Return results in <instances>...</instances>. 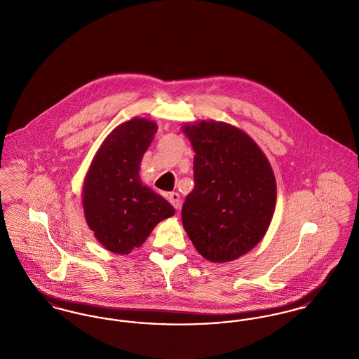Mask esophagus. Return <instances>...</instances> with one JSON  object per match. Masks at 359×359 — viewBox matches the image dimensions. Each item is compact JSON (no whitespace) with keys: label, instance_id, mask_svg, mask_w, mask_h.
I'll use <instances>...</instances> for the list:
<instances>
[{"label":"esophagus","instance_id":"obj_1","mask_svg":"<svg viewBox=\"0 0 359 359\" xmlns=\"http://www.w3.org/2000/svg\"><path fill=\"white\" fill-rule=\"evenodd\" d=\"M168 199H170V202H171V205L176 208V210H179L180 208V195L177 194V192H171L170 194V196H168Z\"/></svg>","mask_w":359,"mask_h":359}]
</instances>
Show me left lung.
Instances as JSON below:
<instances>
[{
	"mask_svg": "<svg viewBox=\"0 0 359 359\" xmlns=\"http://www.w3.org/2000/svg\"><path fill=\"white\" fill-rule=\"evenodd\" d=\"M195 187L182 221L195 249L211 262L250 252L265 236L276 205V179L266 156L238 128L201 121L186 123Z\"/></svg>",
	"mask_w": 359,
	"mask_h": 359,
	"instance_id": "1",
	"label": "left lung"
}]
</instances>
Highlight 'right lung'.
<instances>
[{"label":"right lung","instance_id":"right-lung-1","mask_svg":"<svg viewBox=\"0 0 359 359\" xmlns=\"http://www.w3.org/2000/svg\"><path fill=\"white\" fill-rule=\"evenodd\" d=\"M156 132L157 125L147 118L121 123L106 137L86 175V222L113 253L129 255L145 242L157 223L175 214V208L144 186L138 175Z\"/></svg>","mask_w":359,"mask_h":359}]
</instances>
